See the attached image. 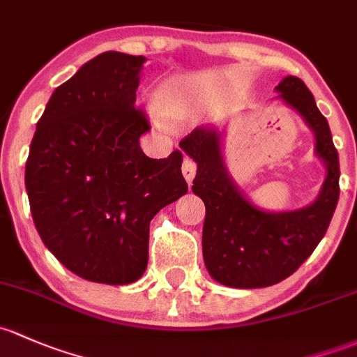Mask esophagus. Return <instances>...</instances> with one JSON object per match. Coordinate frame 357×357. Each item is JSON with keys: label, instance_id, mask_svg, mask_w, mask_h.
Returning a JSON list of instances; mask_svg holds the SVG:
<instances>
[{"label": "esophagus", "instance_id": "1", "mask_svg": "<svg viewBox=\"0 0 357 357\" xmlns=\"http://www.w3.org/2000/svg\"><path fill=\"white\" fill-rule=\"evenodd\" d=\"M181 171H183V176H185V179L188 181V185H191L195 174H197V164L193 162V159H190V157H185V160H183Z\"/></svg>", "mask_w": 357, "mask_h": 357}]
</instances>
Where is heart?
<instances>
[{"mask_svg":"<svg viewBox=\"0 0 357 357\" xmlns=\"http://www.w3.org/2000/svg\"><path fill=\"white\" fill-rule=\"evenodd\" d=\"M153 104H155L157 111L169 121H179L190 111L188 92H186L185 85L176 78L164 82L157 89L155 96H153Z\"/></svg>","mask_w":357,"mask_h":357,"instance_id":"obj_1","label":"heart"}]
</instances>
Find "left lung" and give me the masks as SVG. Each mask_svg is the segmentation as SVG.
<instances>
[{
	"instance_id": "1",
	"label": "left lung",
	"mask_w": 357,
	"mask_h": 357,
	"mask_svg": "<svg viewBox=\"0 0 357 357\" xmlns=\"http://www.w3.org/2000/svg\"><path fill=\"white\" fill-rule=\"evenodd\" d=\"M275 89L314 131L317 153L327 164L324 188L310 207L261 212L229 179L215 131L195 128L179 142L198 166L191 190L205 204V267L227 287H268L292 275L321 241L339 202V153L313 93L298 77H286Z\"/></svg>"
}]
</instances>
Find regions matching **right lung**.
<instances>
[{"mask_svg": "<svg viewBox=\"0 0 357 357\" xmlns=\"http://www.w3.org/2000/svg\"><path fill=\"white\" fill-rule=\"evenodd\" d=\"M144 56L107 51L52 92L37 121L25 188L47 250L90 282H135L149 261L150 220L188 191L183 153L150 159L135 107Z\"/></svg>", "mask_w": 357, "mask_h": 357, "instance_id": "right-lung-1", "label": "right lung"}]
</instances>
